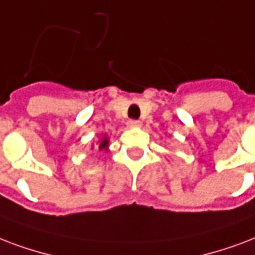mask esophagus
<instances>
[{"mask_svg": "<svg viewBox=\"0 0 255 255\" xmlns=\"http://www.w3.org/2000/svg\"><path fill=\"white\" fill-rule=\"evenodd\" d=\"M128 126H129V128H139V126H141V122L137 121V120H130V121H128Z\"/></svg>", "mask_w": 255, "mask_h": 255, "instance_id": "34e87169", "label": "esophagus"}]
</instances>
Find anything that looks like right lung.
<instances>
[{
	"label": "right lung",
	"instance_id": "right-lung-1",
	"mask_svg": "<svg viewBox=\"0 0 255 255\" xmlns=\"http://www.w3.org/2000/svg\"><path fill=\"white\" fill-rule=\"evenodd\" d=\"M106 146H108V139H104V141L100 143V149H104V147H106Z\"/></svg>",
	"mask_w": 255,
	"mask_h": 255
}]
</instances>
